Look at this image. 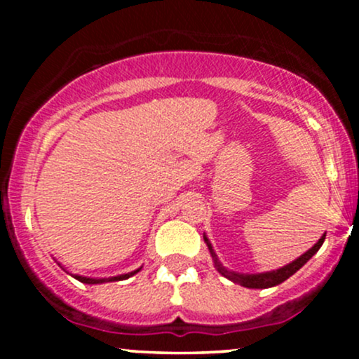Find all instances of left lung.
Returning a JSON list of instances; mask_svg holds the SVG:
<instances>
[{
	"instance_id": "left-lung-1",
	"label": "left lung",
	"mask_w": 359,
	"mask_h": 359,
	"mask_svg": "<svg viewBox=\"0 0 359 359\" xmlns=\"http://www.w3.org/2000/svg\"><path fill=\"white\" fill-rule=\"evenodd\" d=\"M324 240H325V234H323V236H320V240L317 241L311 250L306 251V253H304L302 257H299L297 259H294V262L288 263V265H285V266H282V269L273 270V271H265V273L246 275V273H236V271L226 270L224 266H222L221 263H219V259H217L216 253H214L212 245H211V243H209L208 236H205V234H204V241H205V245H208L209 251H211V257L214 259V265H216L217 271H219L222 277L229 278V280H231V282L240 283V285L248 287V288H269V287H275V285H278V283L285 282L288 277H292V275H294L295 271L302 269V266L306 265L309 259L314 257L317 251H319L320 246H323Z\"/></svg>"
}]
</instances>
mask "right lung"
<instances>
[{"instance_id":"1","label":"right lung","mask_w":359,"mask_h":359,"mask_svg":"<svg viewBox=\"0 0 359 359\" xmlns=\"http://www.w3.org/2000/svg\"><path fill=\"white\" fill-rule=\"evenodd\" d=\"M138 270L135 271H130V273H125V275H118V277H109V278H89V277H82V275H72L74 278L79 280L82 283H89V285H94V283H104V282H118V280H126L130 277H133L135 273H138Z\"/></svg>"}]
</instances>
